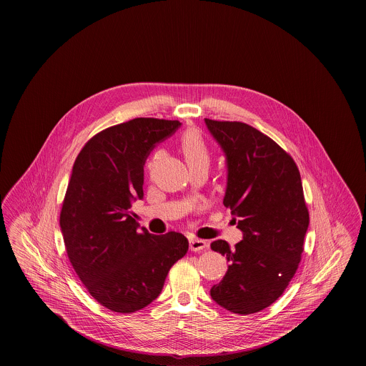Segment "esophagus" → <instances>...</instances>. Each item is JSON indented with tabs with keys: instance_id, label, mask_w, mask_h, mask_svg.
<instances>
[{
	"instance_id": "obj_1",
	"label": "esophagus",
	"mask_w": 366,
	"mask_h": 366,
	"mask_svg": "<svg viewBox=\"0 0 366 366\" xmlns=\"http://www.w3.org/2000/svg\"><path fill=\"white\" fill-rule=\"evenodd\" d=\"M209 245L204 242V240H200V239H191L189 240V249L193 252H200L203 249H206Z\"/></svg>"
}]
</instances>
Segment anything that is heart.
I'll return each instance as SVG.
<instances>
[{"mask_svg":"<svg viewBox=\"0 0 366 366\" xmlns=\"http://www.w3.org/2000/svg\"><path fill=\"white\" fill-rule=\"evenodd\" d=\"M179 145L191 172L196 169H206V170L209 169V151L202 136L197 132L194 130L185 132L181 137ZM151 167H152V163H149V169Z\"/></svg>","mask_w":366,"mask_h":366,"instance_id":"1","label":"heart"}]
</instances>
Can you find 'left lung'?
<instances>
[{
	"instance_id": "left-lung-1",
	"label": "left lung",
	"mask_w": 366,
	"mask_h": 366,
	"mask_svg": "<svg viewBox=\"0 0 366 366\" xmlns=\"http://www.w3.org/2000/svg\"><path fill=\"white\" fill-rule=\"evenodd\" d=\"M204 122L227 159L224 206L243 232L234 248L211 243L229 266L209 294L232 313H258L282 295L300 262L309 227L302 179L294 159L255 127Z\"/></svg>"
}]
</instances>
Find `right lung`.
<instances>
[{
	"label": "right lung",
	"instance_id": "right-lung-1",
	"mask_svg": "<svg viewBox=\"0 0 366 366\" xmlns=\"http://www.w3.org/2000/svg\"><path fill=\"white\" fill-rule=\"evenodd\" d=\"M178 121L136 118L87 141L76 157L60 212L67 255L89 294L117 313L155 300L189 243L177 232L151 234L130 215L144 197V164Z\"/></svg>",
	"mask_w": 366,
	"mask_h": 366
}]
</instances>
